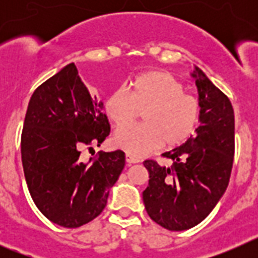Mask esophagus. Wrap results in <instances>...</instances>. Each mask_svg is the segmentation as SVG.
Segmentation results:
<instances>
[{"mask_svg": "<svg viewBox=\"0 0 258 258\" xmlns=\"http://www.w3.org/2000/svg\"><path fill=\"white\" fill-rule=\"evenodd\" d=\"M125 160H126V163L129 164H136V163H140V159L137 156H134V155L132 154H126L125 155Z\"/></svg>", "mask_w": 258, "mask_h": 258, "instance_id": "esophagus-1", "label": "esophagus"}]
</instances>
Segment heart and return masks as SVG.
Instances as JSON below:
<instances>
[{
  "label": "heart",
  "mask_w": 258,
  "mask_h": 258,
  "mask_svg": "<svg viewBox=\"0 0 258 258\" xmlns=\"http://www.w3.org/2000/svg\"><path fill=\"white\" fill-rule=\"evenodd\" d=\"M182 83L165 71H149L107 97L104 112L116 126L133 122L144 109L143 124L117 129L113 142L129 154L145 155L175 147L190 138L200 120L197 98L183 93Z\"/></svg>",
  "instance_id": "1"
}]
</instances>
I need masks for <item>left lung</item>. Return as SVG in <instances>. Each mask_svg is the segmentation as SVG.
<instances>
[{"label":"left lung","mask_w":258,"mask_h":258,"mask_svg":"<svg viewBox=\"0 0 258 258\" xmlns=\"http://www.w3.org/2000/svg\"><path fill=\"white\" fill-rule=\"evenodd\" d=\"M200 104L197 134L163 154L169 168L146 160L149 186L143 191L145 208L152 221L170 231L197 226L213 211L229 184L234 161L235 120L229 98L195 67Z\"/></svg>","instance_id":"obj_1"}]
</instances>
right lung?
Here are the masks:
<instances>
[{
  "label": "right lung",
  "mask_w": 258,
  "mask_h": 258,
  "mask_svg": "<svg viewBox=\"0 0 258 258\" xmlns=\"http://www.w3.org/2000/svg\"><path fill=\"white\" fill-rule=\"evenodd\" d=\"M109 134L103 103L92 98L75 63L32 94L22 132V163L36 207L47 220L75 229L102 213L125 165L121 150L84 159Z\"/></svg>",
  "instance_id": "1"
}]
</instances>
